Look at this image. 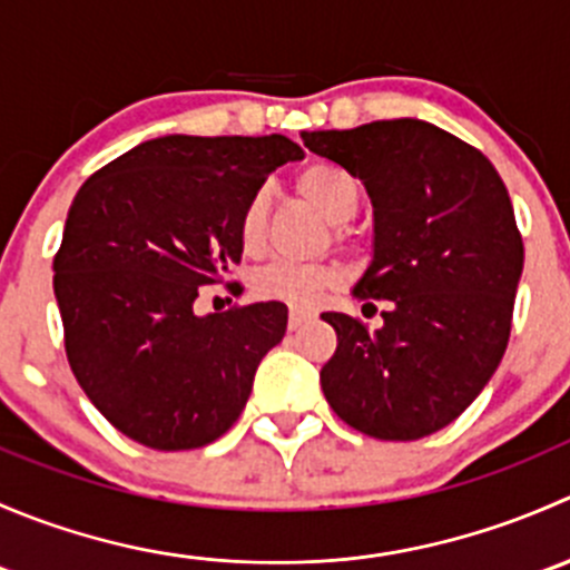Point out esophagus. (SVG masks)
I'll return each instance as SVG.
<instances>
[{
    "instance_id": "obj_1",
    "label": "esophagus",
    "mask_w": 570,
    "mask_h": 570,
    "mask_svg": "<svg viewBox=\"0 0 570 570\" xmlns=\"http://www.w3.org/2000/svg\"><path fill=\"white\" fill-rule=\"evenodd\" d=\"M308 320H312V314L303 312V308H292V312H289V331H297V327L306 325Z\"/></svg>"
}]
</instances>
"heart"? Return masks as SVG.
I'll use <instances>...</instances> for the list:
<instances>
[{
  "mask_svg": "<svg viewBox=\"0 0 570 570\" xmlns=\"http://www.w3.org/2000/svg\"><path fill=\"white\" fill-rule=\"evenodd\" d=\"M295 187L314 209L333 226L353 220L361 204V187L353 176L333 163H312L295 178ZM269 195L256 189L239 215V243L248 253H256L267 237ZM342 237V232H338ZM342 284V273L333 264H303L278 258L253 275V292L262 301H278L284 306L314 308Z\"/></svg>",
  "mask_w": 570,
  "mask_h": 570,
  "instance_id": "1",
  "label": "heart"
}]
</instances>
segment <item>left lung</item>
I'll return each instance as SVG.
<instances>
[{
	"label": "left lung",
	"instance_id": "1",
	"mask_svg": "<svg viewBox=\"0 0 570 570\" xmlns=\"http://www.w3.org/2000/svg\"><path fill=\"white\" fill-rule=\"evenodd\" d=\"M308 151L358 176L375 206V258L353 295L381 327L327 312V405L358 433L416 441L476 400L508 350L524 243L493 165L413 118L303 131Z\"/></svg>",
	"mask_w": 570,
	"mask_h": 570
}]
</instances>
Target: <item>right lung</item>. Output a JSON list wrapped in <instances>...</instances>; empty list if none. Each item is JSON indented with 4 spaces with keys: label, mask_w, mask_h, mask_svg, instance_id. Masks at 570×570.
<instances>
[{
    "label": "right lung",
    "mask_w": 570,
    "mask_h": 570,
    "mask_svg": "<svg viewBox=\"0 0 570 570\" xmlns=\"http://www.w3.org/2000/svg\"><path fill=\"white\" fill-rule=\"evenodd\" d=\"M303 148L284 135L146 140L96 170L55 253L66 355L115 430L198 450L239 419L256 366L286 333L278 301L195 314L243 258V206Z\"/></svg>",
    "instance_id": "right-lung-1"
}]
</instances>
